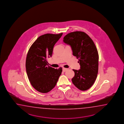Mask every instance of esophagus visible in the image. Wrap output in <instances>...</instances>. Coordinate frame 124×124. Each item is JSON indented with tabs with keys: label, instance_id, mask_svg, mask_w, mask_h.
Instances as JSON below:
<instances>
[{
	"label": "esophagus",
	"instance_id": "1",
	"mask_svg": "<svg viewBox=\"0 0 124 124\" xmlns=\"http://www.w3.org/2000/svg\"><path fill=\"white\" fill-rule=\"evenodd\" d=\"M67 70H68V69L65 68H63V69H62L63 72H66Z\"/></svg>",
	"mask_w": 124,
	"mask_h": 124
}]
</instances>
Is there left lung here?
Segmentation results:
<instances>
[{
	"label": "left lung",
	"mask_w": 124,
	"mask_h": 124,
	"mask_svg": "<svg viewBox=\"0 0 124 124\" xmlns=\"http://www.w3.org/2000/svg\"><path fill=\"white\" fill-rule=\"evenodd\" d=\"M63 42L70 45L80 65V69L73 70L74 76L72 79L79 90H88L94 83L98 70L99 55L92 39L84 32L74 31L66 34Z\"/></svg>",
	"instance_id": "obj_1"
}]
</instances>
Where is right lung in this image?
I'll list each match as a JSON object with an SVG mask.
<instances>
[{
  "label": "right lung",
  "instance_id": "add662e5",
  "mask_svg": "<svg viewBox=\"0 0 124 124\" xmlns=\"http://www.w3.org/2000/svg\"><path fill=\"white\" fill-rule=\"evenodd\" d=\"M62 35L46 34L39 37L30 48L26 56V68L29 81L38 91L46 93L55 87L62 72V68L48 66L56 43Z\"/></svg>",
  "mask_w": 124,
  "mask_h": 124
}]
</instances>
